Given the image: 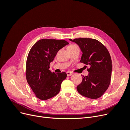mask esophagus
<instances>
[{"label": "esophagus", "mask_w": 130, "mask_h": 130, "mask_svg": "<svg viewBox=\"0 0 130 130\" xmlns=\"http://www.w3.org/2000/svg\"><path fill=\"white\" fill-rule=\"evenodd\" d=\"M67 75L68 76H70L72 75L73 73H71V72H67Z\"/></svg>", "instance_id": "esophagus-1"}]
</instances>
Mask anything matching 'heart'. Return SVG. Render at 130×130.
<instances>
[{"label": "heart", "mask_w": 130, "mask_h": 130, "mask_svg": "<svg viewBox=\"0 0 130 130\" xmlns=\"http://www.w3.org/2000/svg\"><path fill=\"white\" fill-rule=\"evenodd\" d=\"M75 45V44H72V45Z\"/></svg>", "instance_id": "heart-1"}]
</instances>
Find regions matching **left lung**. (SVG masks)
<instances>
[{"mask_svg":"<svg viewBox=\"0 0 130 130\" xmlns=\"http://www.w3.org/2000/svg\"><path fill=\"white\" fill-rule=\"evenodd\" d=\"M69 40L80 46L82 52L80 62L89 66L88 75H82V82L76 87L77 91L85 97L98 99L103 95L111 82L112 60L108 51L95 39L79 38Z\"/></svg>","mask_w":130,"mask_h":130,"instance_id":"1","label":"left lung"}]
</instances>
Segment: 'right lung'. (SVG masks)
I'll return each mask as SVG.
<instances>
[{
    "instance_id": "1",
    "label": "right lung",
    "mask_w": 130,
    "mask_h": 130,
    "mask_svg": "<svg viewBox=\"0 0 130 130\" xmlns=\"http://www.w3.org/2000/svg\"><path fill=\"white\" fill-rule=\"evenodd\" d=\"M68 44L63 40L42 39L31 48L26 60L25 75L27 83L40 100L49 99L60 92L67 74L52 72L49 65L58 51Z\"/></svg>"
}]
</instances>
